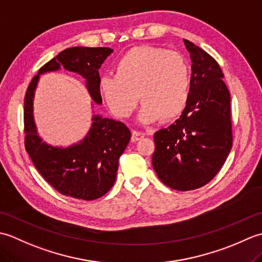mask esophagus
Instances as JSON below:
<instances>
[{
	"label": "esophagus",
	"mask_w": 262,
	"mask_h": 262,
	"mask_svg": "<svg viewBox=\"0 0 262 262\" xmlns=\"http://www.w3.org/2000/svg\"><path fill=\"white\" fill-rule=\"evenodd\" d=\"M144 137V134L141 132H137L134 130L132 133V142H137V141H141L142 138Z\"/></svg>",
	"instance_id": "obj_1"
}]
</instances>
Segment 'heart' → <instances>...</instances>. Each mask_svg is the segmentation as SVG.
<instances>
[{
	"label": "heart",
	"instance_id": "b5f03b06",
	"mask_svg": "<svg viewBox=\"0 0 262 262\" xmlns=\"http://www.w3.org/2000/svg\"><path fill=\"white\" fill-rule=\"evenodd\" d=\"M100 93L110 113L128 118L137 105L143 124L178 118L190 94V66L182 54L154 46H137L117 60L115 76L101 77Z\"/></svg>",
	"mask_w": 262,
	"mask_h": 262
}]
</instances>
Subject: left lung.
Masks as SVG:
<instances>
[{
  "mask_svg": "<svg viewBox=\"0 0 262 262\" xmlns=\"http://www.w3.org/2000/svg\"><path fill=\"white\" fill-rule=\"evenodd\" d=\"M191 58L190 94L179 119L154 134L153 168L179 191L205 186L219 173L232 148L231 96L219 63L183 39Z\"/></svg>",
  "mask_w": 262,
  "mask_h": 262,
  "instance_id": "left-lung-1",
  "label": "left lung"
}]
</instances>
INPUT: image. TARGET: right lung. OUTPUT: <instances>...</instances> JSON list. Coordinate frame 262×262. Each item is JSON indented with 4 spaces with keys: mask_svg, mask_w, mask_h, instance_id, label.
<instances>
[{
    "mask_svg": "<svg viewBox=\"0 0 262 262\" xmlns=\"http://www.w3.org/2000/svg\"><path fill=\"white\" fill-rule=\"evenodd\" d=\"M114 49L72 47L60 52L33 76L25 97V146L33 165L54 189L64 196L83 200L102 197L114 186L120 155L130 140V130L121 121L93 116L88 135L69 147H55L37 134L32 115L33 94L39 75L63 68L86 80L92 100L101 104L99 69Z\"/></svg>",
    "mask_w": 262,
    "mask_h": 262,
    "instance_id": "obj_1",
    "label": "right lung"
}]
</instances>
